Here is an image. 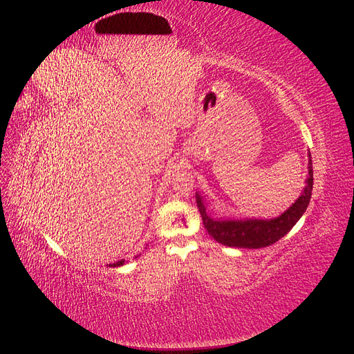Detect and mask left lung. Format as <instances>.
<instances>
[{
    "mask_svg": "<svg viewBox=\"0 0 354 354\" xmlns=\"http://www.w3.org/2000/svg\"><path fill=\"white\" fill-rule=\"evenodd\" d=\"M313 190V165L308 158V177L306 187L297 201L280 217L272 220H214L205 213L204 200L196 194L198 212L209 234L218 243L228 247L261 248L272 245L286 236L307 210Z\"/></svg>",
    "mask_w": 354,
    "mask_h": 354,
    "instance_id": "1",
    "label": "left lung"
}]
</instances>
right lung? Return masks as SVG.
<instances>
[{"instance_id":"add662e5","label":"right lung","mask_w":354,"mask_h":354,"mask_svg":"<svg viewBox=\"0 0 354 354\" xmlns=\"http://www.w3.org/2000/svg\"><path fill=\"white\" fill-rule=\"evenodd\" d=\"M136 259H137V256H136ZM124 264V260H120V261H115V263H113V264H109L110 267H118V266H122Z\"/></svg>"}]
</instances>
